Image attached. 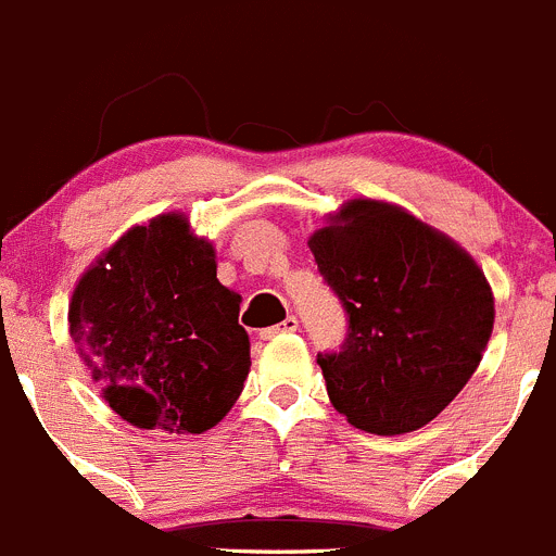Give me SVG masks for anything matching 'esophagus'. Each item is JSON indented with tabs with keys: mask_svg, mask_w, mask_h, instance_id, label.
<instances>
[{
	"mask_svg": "<svg viewBox=\"0 0 556 556\" xmlns=\"http://www.w3.org/2000/svg\"><path fill=\"white\" fill-rule=\"evenodd\" d=\"M295 329H299V320H295V315H288V318H285L279 326H271V329H263L261 337H263V340H271V337L282 334V331H295Z\"/></svg>",
	"mask_w": 556,
	"mask_h": 556,
	"instance_id": "34e87169",
	"label": "esophagus"
}]
</instances>
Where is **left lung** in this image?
<instances>
[{"mask_svg": "<svg viewBox=\"0 0 556 556\" xmlns=\"http://www.w3.org/2000/svg\"><path fill=\"white\" fill-rule=\"evenodd\" d=\"M349 313L340 354L318 356L329 401L354 428L412 433L455 401L494 331L477 261L395 202H342L309 236Z\"/></svg>", "mask_w": 556, "mask_h": 556, "instance_id": "8db88e82", "label": "left lung"}]
</instances>
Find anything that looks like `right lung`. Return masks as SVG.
Masks as SVG:
<instances>
[{"mask_svg":"<svg viewBox=\"0 0 556 556\" xmlns=\"http://www.w3.org/2000/svg\"><path fill=\"white\" fill-rule=\"evenodd\" d=\"M241 295L216 279L214 241L184 211L134 225L76 282L67 331L126 422L205 433L249 376Z\"/></svg>","mask_w":556,"mask_h":556,"instance_id":"add662e5","label":"right lung"}]
</instances>
